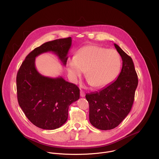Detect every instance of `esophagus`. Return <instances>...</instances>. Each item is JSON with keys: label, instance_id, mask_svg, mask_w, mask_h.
Segmentation results:
<instances>
[{"label": "esophagus", "instance_id": "obj_1", "mask_svg": "<svg viewBox=\"0 0 159 159\" xmlns=\"http://www.w3.org/2000/svg\"><path fill=\"white\" fill-rule=\"evenodd\" d=\"M80 96H81L82 98H83V97L85 96V93H84V92L82 90H80Z\"/></svg>", "mask_w": 159, "mask_h": 159}]
</instances>
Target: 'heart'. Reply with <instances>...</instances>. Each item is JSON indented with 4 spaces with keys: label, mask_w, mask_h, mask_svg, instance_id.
<instances>
[{
    "label": "heart",
    "mask_w": 159,
    "mask_h": 159,
    "mask_svg": "<svg viewBox=\"0 0 159 159\" xmlns=\"http://www.w3.org/2000/svg\"><path fill=\"white\" fill-rule=\"evenodd\" d=\"M120 67V57L116 51L95 45L82 48L67 61L68 73L72 81H76L86 70V79L96 88L111 82Z\"/></svg>",
    "instance_id": "obj_1"
}]
</instances>
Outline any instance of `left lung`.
<instances>
[{"label": "left lung", "mask_w": 159, "mask_h": 159, "mask_svg": "<svg viewBox=\"0 0 159 159\" xmlns=\"http://www.w3.org/2000/svg\"><path fill=\"white\" fill-rule=\"evenodd\" d=\"M122 60L118 78L98 92L86 94L89 121L96 128L110 130L117 127L131 110L138 79L131 57L114 44Z\"/></svg>", "instance_id": "8db88e82"}]
</instances>
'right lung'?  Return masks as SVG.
I'll list each match as a JSON object with an SVG mask.
<instances>
[{
	"instance_id": "1",
	"label": "right lung",
	"mask_w": 159,
	"mask_h": 159,
	"mask_svg": "<svg viewBox=\"0 0 159 159\" xmlns=\"http://www.w3.org/2000/svg\"><path fill=\"white\" fill-rule=\"evenodd\" d=\"M71 46V37L46 42L26 56L18 71L19 105L28 119L39 128L53 130L63 125L68 119L69 106L79 99L80 89L61 77L51 78L39 74L35 57L51 51L65 66Z\"/></svg>"
}]
</instances>
